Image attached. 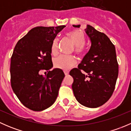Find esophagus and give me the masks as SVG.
I'll use <instances>...</instances> for the list:
<instances>
[{
    "label": "esophagus",
    "mask_w": 131,
    "mask_h": 131,
    "mask_svg": "<svg viewBox=\"0 0 131 131\" xmlns=\"http://www.w3.org/2000/svg\"><path fill=\"white\" fill-rule=\"evenodd\" d=\"M64 75H68V73H69V72H68V70H64Z\"/></svg>",
    "instance_id": "1"
}]
</instances>
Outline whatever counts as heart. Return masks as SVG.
Segmentation results:
<instances>
[{"instance_id": "b5f03b06", "label": "heart", "mask_w": 131, "mask_h": 131, "mask_svg": "<svg viewBox=\"0 0 131 131\" xmlns=\"http://www.w3.org/2000/svg\"><path fill=\"white\" fill-rule=\"evenodd\" d=\"M66 35L73 42L74 51L79 55L85 53V37L84 33L79 30H75L68 31ZM59 40L58 38L53 39L51 46V52L52 55H56L58 53V47ZM76 63V59L73 56L70 55H59L55 58L53 60V64L56 68L62 70H68Z\"/></svg>"}]
</instances>
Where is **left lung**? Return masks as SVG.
Wrapping results in <instances>:
<instances>
[{
  "label": "left lung",
  "mask_w": 131,
  "mask_h": 131,
  "mask_svg": "<svg viewBox=\"0 0 131 131\" xmlns=\"http://www.w3.org/2000/svg\"><path fill=\"white\" fill-rule=\"evenodd\" d=\"M79 28L80 25H73ZM91 46L77 68L70 71L74 96L83 106L97 108L113 94L118 75L115 47L104 33L87 25ZM84 72H85V74Z\"/></svg>",
  "instance_id": "1"
}]
</instances>
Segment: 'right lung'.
Returning a JSON list of instances; mask_svg holds the SVG:
<instances>
[{
    "mask_svg": "<svg viewBox=\"0 0 131 131\" xmlns=\"http://www.w3.org/2000/svg\"><path fill=\"white\" fill-rule=\"evenodd\" d=\"M64 25L37 26L17 42L10 59V84L20 102L33 111L43 110L55 102L64 77L52 67L51 46ZM48 73L43 76L42 71Z\"/></svg>",
    "mask_w": 131,
    "mask_h": 131,
    "instance_id": "right-lung-1",
    "label": "right lung"
}]
</instances>
